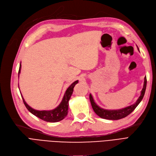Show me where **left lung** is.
<instances>
[{
  "label": "left lung",
  "mask_w": 156,
  "mask_h": 156,
  "mask_svg": "<svg viewBox=\"0 0 156 156\" xmlns=\"http://www.w3.org/2000/svg\"><path fill=\"white\" fill-rule=\"evenodd\" d=\"M138 50L139 51V48ZM147 77H144V85L143 88L141 92V95L137 100L135 103L129 106H127L126 108L119 109V110H105L101 108L98 105H97L94 100L92 95L90 94V101L91 105H92V108L95 112V114L99 115L100 117L103 118V119H109V120H118L121 119L126 117L130 114L135 110V108L137 106V105L140 103V102L143 99L144 93H145V90L147 88Z\"/></svg>",
  "instance_id": "8db88e82"
}]
</instances>
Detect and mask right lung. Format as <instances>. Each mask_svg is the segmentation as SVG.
<instances>
[{"label":"right lung","instance_id":"1","mask_svg":"<svg viewBox=\"0 0 156 156\" xmlns=\"http://www.w3.org/2000/svg\"><path fill=\"white\" fill-rule=\"evenodd\" d=\"M20 69H21V62L20 64L19 69V75L18 77H19V74L20 73ZM78 80H76V81L73 82L69 87L67 88L65 94L64 95V97L62 98V101L57 107L55 109L51 110H37L34 108H32L28 104L26 103L24 101L23 97L22 96V98L23 99L24 104L26 106V108L32 114H34L36 117H39V119L47 121V122H55L60 121L62 120L68 114V101L70 99L71 96L73 94V88L75 85L78 83Z\"/></svg>","mask_w":156,"mask_h":156}]
</instances>
